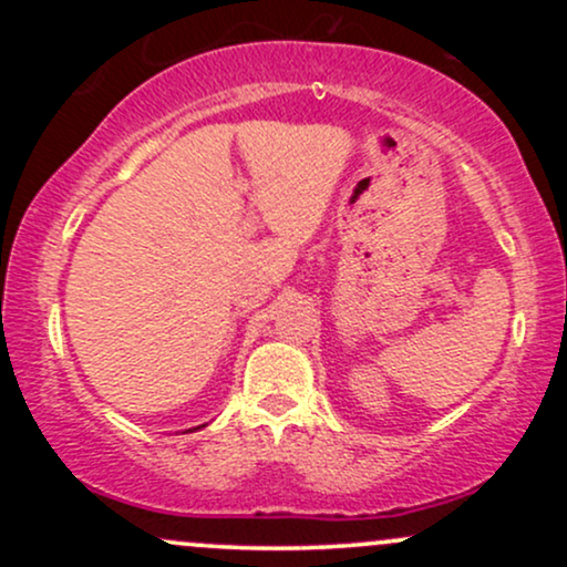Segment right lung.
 I'll return each mask as SVG.
<instances>
[{"label": "right lung", "mask_w": 567, "mask_h": 567, "mask_svg": "<svg viewBox=\"0 0 567 567\" xmlns=\"http://www.w3.org/2000/svg\"><path fill=\"white\" fill-rule=\"evenodd\" d=\"M202 426H205V424H202ZM199 429V426H197ZM186 432H194V429H186Z\"/></svg>", "instance_id": "add662e5"}]
</instances>
